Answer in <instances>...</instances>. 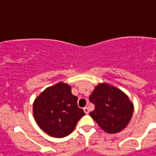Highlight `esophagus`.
Wrapping results in <instances>:
<instances>
[{"instance_id":"obj_1","label":"esophagus","mask_w":156,"mask_h":156,"mask_svg":"<svg viewBox=\"0 0 156 156\" xmlns=\"http://www.w3.org/2000/svg\"><path fill=\"white\" fill-rule=\"evenodd\" d=\"M83 112H85V114H89V109L88 106H85L84 108H83Z\"/></svg>"}]
</instances>
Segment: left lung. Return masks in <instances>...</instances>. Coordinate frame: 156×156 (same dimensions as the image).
Listing matches in <instances>:
<instances>
[{"label":"left lung","instance_id":"8db88e82","mask_svg":"<svg viewBox=\"0 0 156 156\" xmlns=\"http://www.w3.org/2000/svg\"><path fill=\"white\" fill-rule=\"evenodd\" d=\"M89 101L94 105V110L89 115L108 133H119L131 120L133 105L123 92L113 86L97 85Z\"/></svg>","mask_w":156,"mask_h":156}]
</instances>
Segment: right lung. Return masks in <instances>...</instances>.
I'll list each match as a JSON object with an SVG mask.
<instances>
[{
    "label": "right lung",
    "instance_id": "right-lung-1",
    "mask_svg": "<svg viewBox=\"0 0 156 156\" xmlns=\"http://www.w3.org/2000/svg\"><path fill=\"white\" fill-rule=\"evenodd\" d=\"M78 98L71 87L63 83L49 87L34 102V116L39 127L48 135L64 138L74 130L85 113L77 104Z\"/></svg>",
    "mask_w": 156,
    "mask_h": 156
}]
</instances>
